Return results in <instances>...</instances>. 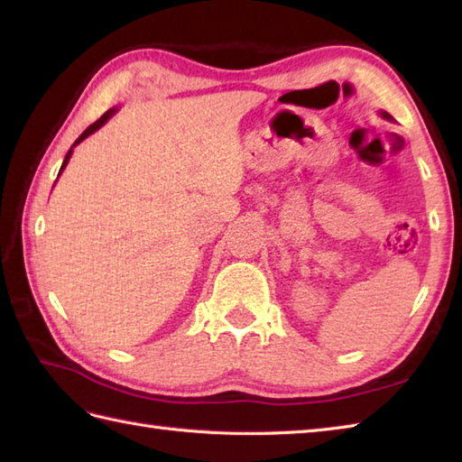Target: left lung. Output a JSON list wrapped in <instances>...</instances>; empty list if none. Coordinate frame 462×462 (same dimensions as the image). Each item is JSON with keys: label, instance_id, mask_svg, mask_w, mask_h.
Returning <instances> with one entry per match:
<instances>
[{"label": "left lung", "instance_id": "8db88e82", "mask_svg": "<svg viewBox=\"0 0 462 462\" xmlns=\"http://www.w3.org/2000/svg\"><path fill=\"white\" fill-rule=\"evenodd\" d=\"M383 116H385V119H391V115H387V113H383Z\"/></svg>", "mask_w": 462, "mask_h": 462}]
</instances>
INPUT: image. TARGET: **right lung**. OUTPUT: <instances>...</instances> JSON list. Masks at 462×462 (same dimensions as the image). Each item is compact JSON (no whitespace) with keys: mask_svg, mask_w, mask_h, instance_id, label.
<instances>
[{"mask_svg":"<svg viewBox=\"0 0 462 462\" xmlns=\"http://www.w3.org/2000/svg\"><path fill=\"white\" fill-rule=\"evenodd\" d=\"M116 113V109H109V111H106L103 116H101V119H97L93 125H89V126H87V129L81 133V136H79V139H77L75 141V144L73 146H77V144H79L81 141H85L87 139V136H89V134H93L97 129H101V126L106 123V121H109L111 119V116ZM73 146H71V149H69V152L65 154V161H63V164H61V171H59V174H61L63 172V169H65V166H67V162H69V159H71V152H73Z\"/></svg>","mask_w":462,"mask_h":462,"instance_id":"add662e5","label":"right lung"}]
</instances>
